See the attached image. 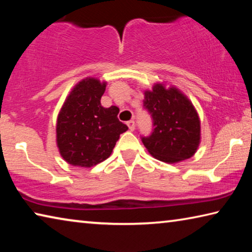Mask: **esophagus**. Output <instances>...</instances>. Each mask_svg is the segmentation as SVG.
<instances>
[{
    "label": "esophagus",
    "instance_id": "esophagus-1",
    "mask_svg": "<svg viewBox=\"0 0 252 252\" xmlns=\"http://www.w3.org/2000/svg\"><path fill=\"white\" fill-rule=\"evenodd\" d=\"M127 126H129V129L131 130V131H134V129H135V122L133 121V120H130V121H127Z\"/></svg>",
    "mask_w": 252,
    "mask_h": 252
}]
</instances>
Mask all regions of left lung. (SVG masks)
I'll return each instance as SVG.
<instances>
[{
  "label": "left lung",
  "instance_id": "left-lung-1",
  "mask_svg": "<svg viewBox=\"0 0 252 252\" xmlns=\"http://www.w3.org/2000/svg\"><path fill=\"white\" fill-rule=\"evenodd\" d=\"M144 109L151 114L153 130L141 140L156 159L176 163L192 157L200 143V120L193 104L177 88L157 83L144 92Z\"/></svg>",
  "mask_w": 252,
  "mask_h": 252
}]
</instances>
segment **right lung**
Masks as SVG:
<instances>
[{"instance_id":"1","label":"right lung","mask_w":252,"mask_h":252,"mask_svg":"<svg viewBox=\"0 0 252 252\" xmlns=\"http://www.w3.org/2000/svg\"><path fill=\"white\" fill-rule=\"evenodd\" d=\"M106 83L87 78L72 89L58 116L60 155L75 167L90 168L108 159L127 126L119 121L118 106L103 108Z\"/></svg>"}]
</instances>
